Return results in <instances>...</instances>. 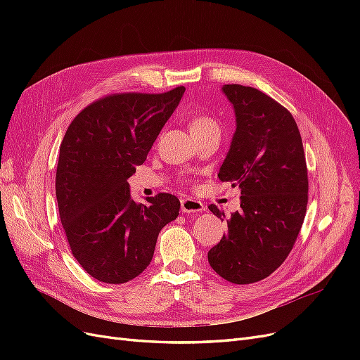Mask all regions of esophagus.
<instances>
[{"instance_id": "1", "label": "esophagus", "mask_w": 360, "mask_h": 360, "mask_svg": "<svg viewBox=\"0 0 360 360\" xmlns=\"http://www.w3.org/2000/svg\"><path fill=\"white\" fill-rule=\"evenodd\" d=\"M181 212L183 213H200V212H204V204L201 201H197V200L184 198V200H181Z\"/></svg>"}]
</instances>
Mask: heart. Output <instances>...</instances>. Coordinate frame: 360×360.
<instances>
[{
  "mask_svg": "<svg viewBox=\"0 0 360 360\" xmlns=\"http://www.w3.org/2000/svg\"><path fill=\"white\" fill-rule=\"evenodd\" d=\"M191 134H202V132H209V130H219V126H217L216 120L209 117V115H197L191 120L189 123Z\"/></svg>",
  "mask_w": 360,
  "mask_h": 360,
  "instance_id": "obj_1",
  "label": "heart"
}]
</instances>
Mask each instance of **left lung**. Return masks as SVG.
<instances>
[{"mask_svg":"<svg viewBox=\"0 0 360 360\" xmlns=\"http://www.w3.org/2000/svg\"><path fill=\"white\" fill-rule=\"evenodd\" d=\"M222 93L233 105L236 132L217 177L238 186L242 197L207 258L224 279L252 284L284 263L299 236L308 204L307 160L284 106L252 86L228 84ZM209 209L224 221L214 204Z\"/></svg>","mask_w":360,"mask_h":360,"instance_id":"1","label":"left lung"}]
</instances>
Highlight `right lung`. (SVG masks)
<instances>
[{"mask_svg":"<svg viewBox=\"0 0 360 360\" xmlns=\"http://www.w3.org/2000/svg\"><path fill=\"white\" fill-rule=\"evenodd\" d=\"M184 90L103 97L84 108L63 138L56 176L60 219L73 257L105 284L143 274L160 230L177 219V197L159 193L135 202L127 179L147 159Z\"/></svg>","mask_w":360,"mask_h":360,"instance_id":"right-lung-1","label":"right lung"}]
</instances>
